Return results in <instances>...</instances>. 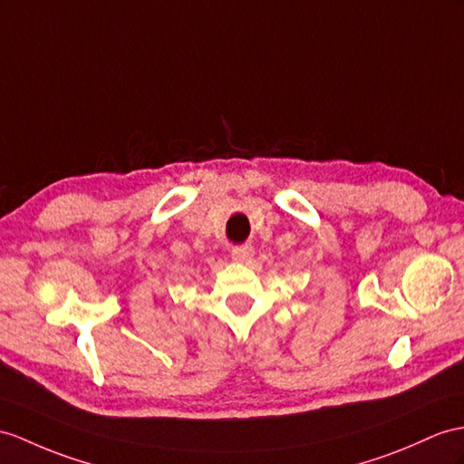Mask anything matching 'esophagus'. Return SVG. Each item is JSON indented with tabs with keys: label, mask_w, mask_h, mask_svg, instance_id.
Listing matches in <instances>:
<instances>
[{
	"label": "esophagus",
	"mask_w": 464,
	"mask_h": 464,
	"mask_svg": "<svg viewBox=\"0 0 464 464\" xmlns=\"http://www.w3.org/2000/svg\"><path fill=\"white\" fill-rule=\"evenodd\" d=\"M252 256H254L252 244H240L232 247V259H236V262H246V259H250Z\"/></svg>",
	"instance_id": "obj_1"
}]
</instances>
